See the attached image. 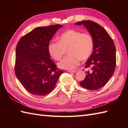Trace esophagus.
I'll use <instances>...</instances> for the list:
<instances>
[{
    "instance_id": "esophagus-1",
    "label": "esophagus",
    "mask_w": 128,
    "mask_h": 128,
    "mask_svg": "<svg viewBox=\"0 0 128 128\" xmlns=\"http://www.w3.org/2000/svg\"><path fill=\"white\" fill-rule=\"evenodd\" d=\"M68 72H72V73H75V72H76V71L75 70H68Z\"/></svg>"
}]
</instances>
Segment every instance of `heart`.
<instances>
[{
	"label": "heart",
	"mask_w": 128,
	"mask_h": 128,
	"mask_svg": "<svg viewBox=\"0 0 128 128\" xmlns=\"http://www.w3.org/2000/svg\"><path fill=\"white\" fill-rule=\"evenodd\" d=\"M58 42H50L48 51L56 60H59L67 50L68 56L58 62V66L63 69H73L79 64V60L85 61L92 53L94 46L93 38L88 33L70 29L58 37Z\"/></svg>",
	"instance_id": "heart-1"
}]
</instances>
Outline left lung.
Segmentation results:
<instances>
[{
    "label": "left lung",
    "instance_id": "8db88e82",
    "mask_svg": "<svg viewBox=\"0 0 128 128\" xmlns=\"http://www.w3.org/2000/svg\"><path fill=\"white\" fill-rule=\"evenodd\" d=\"M85 27L93 38L94 46L91 56L85 62L86 76L80 82L83 88L90 90L104 86L112 78L116 65V46L112 38L106 30L90 20L75 23Z\"/></svg>",
    "mask_w": 128,
    "mask_h": 128
}]
</instances>
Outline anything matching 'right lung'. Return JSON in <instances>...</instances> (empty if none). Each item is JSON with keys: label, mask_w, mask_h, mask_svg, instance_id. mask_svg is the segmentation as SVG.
I'll return each mask as SVG.
<instances>
[{"label": "right lung", "mask_w": 128, "mask_h": 128, "mask_svg": "<svg viewBox=\"0 0 128 128\" xmlns=\"http://www.w3.org/2000/svg\"><path fill=\"white\" fill-rule=\"evenodd\" d=\"M62 27L60 25L38 27L18 43L15 75L26 90L32 94L42 96L50 93L64 72L57 69L48 51L50 41Z\"/></svg>", "instance_id": "1"}]
</instances>
